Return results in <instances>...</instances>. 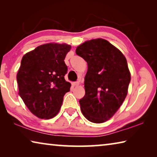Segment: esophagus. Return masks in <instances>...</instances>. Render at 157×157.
Wrapping results in <instances>:
<instances>
[{
	"label": "esophagus",
	"instance_id": "esophagus-1",
	"mask_svg": "<svg viewBox=\"0 0 157 157\" xmlns=\"http://www.w3.org/2000/svg\"><path fill=\"white\" fill-rule=\"evenodd\" d=\"M72 85L73 86H78L79 85V82H73Z\"/></svg>",
	"mask_w": 157,
	"mask_h": 157
}]
</instances>
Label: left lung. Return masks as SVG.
Segmentation results:
<instances>
[{
  "mask_svg": "<svg viewBox=\"0 0 157 157\" xmlns=\"http://www.w3.org/2000/svg\"><path fill=\"white\" fill-rule=\"evenodd\" d=\"M75 52L88 64L85 95L79 100L82 112L92 123H104L115 114L127 96L131 76L126 58L102 39L84 42Z\"/></svg>",
  "mask_w": 157,
  "mask_h": 157,
  "instance_id": "8db88e82",
  "label": "left lung"
}]
</instances>
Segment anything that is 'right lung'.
Returning <instances> with one entry per match:
<instances>
[{"label":"right lung","instance_id":"add662e5","mask_svg":"<svg viewBox=\"0 0 157 157\" xmlns=\"http://www.w3.org/2000/svg\"><path fill=\"white\" fill-rule=\"evenodd\" d=\"M71 46L47 44L36 47L23 57L17 80L18 94L34 115L42 119L55 117L59 111L63 95L71 84L64 76V62Z\"/></svg>","mask_w":157,"mask_h":157}]
</instances>
